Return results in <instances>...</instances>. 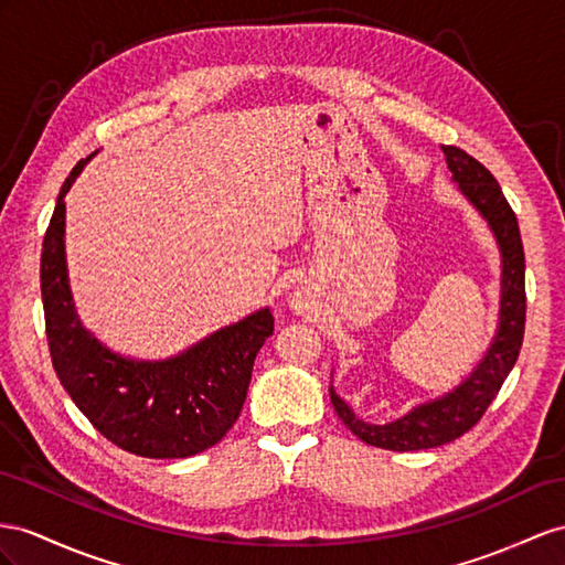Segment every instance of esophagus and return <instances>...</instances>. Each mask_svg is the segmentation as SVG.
<instances>
[{
  "label": "esophagus",
  "mask_w": 565,
  "mask_h": 565,
  "mask_svg": "<svg viewBox=\"0 0 565 565\" xmlns=\"http://www.w3.org/2000/svg\"><path fill=\"white\" fill-rule=\"evenodd\" d=\"M296 308H300V306H296Z\"/></svg>",
  "instance_id": "esophagus-1"
}]
</instances>
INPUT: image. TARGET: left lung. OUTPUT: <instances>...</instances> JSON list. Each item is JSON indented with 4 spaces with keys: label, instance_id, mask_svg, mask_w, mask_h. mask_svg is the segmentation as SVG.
<instances>
[{
    "label": "left lung",
    "instance_id": "1",
    "mask_svg": "<svg viewBox=\"0 0 565 565\" xmlns=\"http://www.w3.org/2000/svg\"><path fill=\"white\" fill-rule=\"evenodd\" d=\"M446 154V164L454 173L460 193L466 195L475 210L480 212L491 234H494L501 250V310L499 329L491 341L489 351L480 360L470 377L456 386L451 394H444L437 401L423 403L408 415L388 425L363 423L349 408V403L329 388L331 406L358 439L365 444L386 448V451H420V448H434L462 437L472 429L489 403L497 398L501 384L513 370L520 345L525 334V253L520 241V228L515 212L509 200L503 198L501 185L491 177V171L477 162L466 150L456 145H441Z\"/></svg>",
    "mask_w": 565,
    "mask_h": 565
}]
</instances>
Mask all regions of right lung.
I'll list each match as a JSON object with an SVG mask.
<instances>
[{"instance_id":"obj_1","label":"right lung","mask_w":565,"mask_h":565,"mask_svg":"<svg viewBox=\"0 0 565 565\" xmlns=\"http://www.w3.org/2000/svg\"><path fill=\"white\" fill-rule=\"evenodd\" d=\"M88 159L64 181L42 241L40 288L54 372L93 427L124 451L142 458L202 454L238 420L274 317L269 308L257 310L169 360H131L99 343L76 315L64 253V198Z\"/></svg>"}]
</instances>
